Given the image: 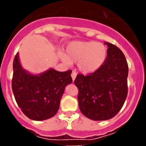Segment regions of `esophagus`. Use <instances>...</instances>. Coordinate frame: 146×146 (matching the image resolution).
I'll return each mask as SVG.
<instances>
[{"instance_id":"esophagus-1","label":"esophagus","mask_w":146,"mask_h":146,"mask_svg":"<svg viewBox=\"0 0 146 146\" xmlns=\"http://www.w3.org/2000/svg\"><path fill=\"white\" fill-rule=\"evenodd\" d=\"M76 76H77V73H76V71H72L71 77H72V79H73V81H74L75 79H76Z\"/></svg>"}]
</instances>
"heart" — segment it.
<instances>
[{
	"instance_id": "heart-1",
	"label": "heart",
	"mask_w": 146,
	"mask_h": 146,
	"mask_svg": "<svg viewBox=\"0 0 146 146\" xmlns=\"http://www.w3.org/2000/svg\"><path fill=\"white\" fill-rule=\"evenodd\" d=\"M66 51V56H61L65 64L77 62L78 69L84 73H94L100 68L107 56V47L95 42H73Z\"/></svg>"
}]
</instances>
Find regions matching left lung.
I'll return each mask as SVG.
<instances>
[{"label":"left lung","mask_w":146,"mask_h":146,"mask_svg":"<svg viewBox=\"0 0 146 146\" xmlns=\"http://www.w3.org/2000/svg\"><path fill=\"white\" fill-rule=\"evenodd\" d=\"M104 44L108 48L102 66L88 76L78 74L74 81L80 111L95 121L108 120L117 115L128 94L129 66L124 54L117 46Z\"/></svg>","instance_id":"8db88e82"}]
</instances>
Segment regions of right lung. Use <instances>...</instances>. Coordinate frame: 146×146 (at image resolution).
<instances>
[{
    "label": "right lung",
    "mask_w": 146,
    "mask_h": 146,
    "mask_svg": "<svg viewBox=\"0 0 146 146\" xmlns=\"http://www.w3.org/2000/svg\"><path fill=\"white\" fill-rule=\"evenodd\" d=\"M72 70L59 72L51 68L35 76L22 68L18 54L13 61L12 89L17 105L28 118L46 120L58 111L65 88L73 80Z\"/></svg>",
    "instance_id": "obj_1"
}]
</instances>
